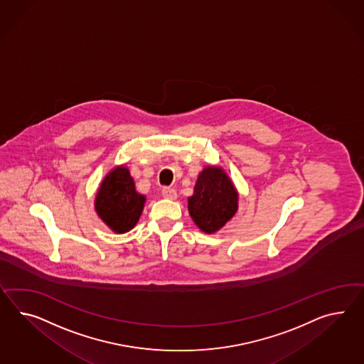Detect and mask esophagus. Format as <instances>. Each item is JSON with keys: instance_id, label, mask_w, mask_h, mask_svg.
Instances as JSON below:
<instances>
[{"instance_id": "esophagus-1", "label": "esophagus", "mask_w": 364, "mask_h": 364, "mask_svg": "<svg viewBox=\"0 0 364 364\" xmlns=\"http://www.w3.org/2000/svg\"><path fill=\"white\" fill-rule=\"evenodd\" d=\"M161 195L164 198H168V200H176L178 198V192L173 188H169V186H166V188L161 189Z\"/></svg>"}]
</instances>
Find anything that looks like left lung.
Here are the masks:
<instances>
[{
	"mask_svg": "<svg viewBox=\"0 0 364 364\" xmlns=\"http://www.w3.org/2000/svg\"><path fill=\"white\" fill-rule=\"evenodd\" d=\"M188 210L206 234H213L230 221L238 210V192L223 169L208 166L201 171L193 196L188 198Z\"/></svg>",
	"mask_w": 364,
	"mask_h": 364,
	"instance_id": "8db88e82",
	"label": "left lung"
}]
</instances>
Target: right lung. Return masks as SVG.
<instances>
[{"label": "right lung", "mask_w": 364, "mask_h": 364, "mask_svg": "<svg viewBox=\"0 0 364 364\" xmlns=\"http://www.w3.org/2000/svg\"><path fill=\"white\" fill-rule=\"evenodd\" d=\"M146 197L135 191L129 169H112L98 188L95 209L98 217L118 234L132 230L143 212Z\"/></svg>", "instance_id": "add662e5"}]
</instances>
